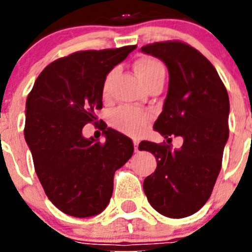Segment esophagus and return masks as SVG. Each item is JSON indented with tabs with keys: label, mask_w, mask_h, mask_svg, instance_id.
I'll list each match as a JSON object with an SVG mask.
<instances>
[{
	"label": "esophagus",
	"mask_w": 252,
	"mask_h": 252,
	"mask_svg": "<svg viewBox=\"0 0 252 252\" xmlns=\"http://www.w3.org/2000/svg\"><path fill=\"white\" fill-rule=\"evenodd\" d=\"M138 146H139V141L134 140V150H135V152H139V149H138Z\"/></svg>",
	"instance_id": "34e87169"
}]
</instances>
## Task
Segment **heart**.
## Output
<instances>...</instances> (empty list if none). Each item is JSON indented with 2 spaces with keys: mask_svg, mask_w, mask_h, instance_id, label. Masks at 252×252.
Wrapping results in <instances>:
<instances>
[{
  "mask_svg": "<svg viewBox=\"0 0 252 252\" xmlns=\"http://www.w3.org/2000/svg\"><path fill=\"white\" fill-rule=\"evenodd\" d=\"M134 69H135L136 74H138L141 83L144 84L145 88H147L150 84L155 83V81L164 79V69L162 64L158 61L151 57H144L136 61L135 64H134ZM112 75H113V73H110L105 79V84H103V93L105 94L107 93L108 88H110ZM145 121H146L145 113L130 107L119 108L112 114V124L119 130L133 134V135L140 133Z\"/></svg>",
  "mask_w": 252,
  "mask_h": 252,
  "instance_id": "b5f03b06",
  "label": "heart"
}]
</instances>
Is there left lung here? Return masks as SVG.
Instances as JSON below:
<instances>
[{"mask_svg": "<svg viewBox=\"0 0 252 252\" xmlns=\"http://www.w3.org/2000/svg\"><path fill=\"white\" fill-rule=\"evenodd\" d=\"M141 52L159 58L168 68V93L155 130L167 142L182 136L180 149L141 141L140 151L157 159L154 174L144 180L152 207L169 218L194 215L211 196L222 167L229 136V97L216 68L194 47L180 41L155 42Z\"/></svg>", "mask_w": 252, "mask_h": 252, "instance_id": "obj_1", "label": "left lung"}]
</instances>
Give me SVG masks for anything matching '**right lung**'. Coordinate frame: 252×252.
Wrapping results in <instances>:
<instances>
[{
    "mask_svg": "<svg viewBox=\"0 0 252 252\" xmlns=\"http://www.w3.org/2000/svg\"><path fill=\"white\" fill-rule=\"evenodd\" d=\"M136 48L80 51L55 61L28 95L24 138L45 194L58 210L78 218L102 212L113 192V175L134 152L133 141L105 128L101 144L83 136L97 123L108 73Z\"/></svg>",
    "mask_w": 252,
    "mask_h": 252,
    "instance_id": "add662e5",
    "label": "right lung"
}]
</instances>
